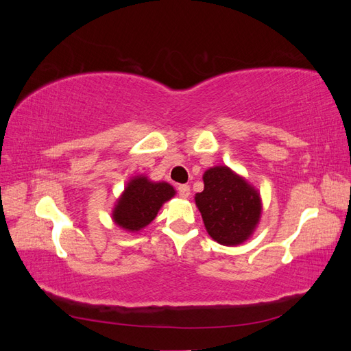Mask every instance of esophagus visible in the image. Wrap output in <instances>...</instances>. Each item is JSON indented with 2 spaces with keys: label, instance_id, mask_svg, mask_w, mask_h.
<instances>
[{
  "label": "esophagus",
  "instance_id": "esophagus-1",
  "mask_svg": "<svg viewBox=\"0 0 351 351\" xmlns=\"http://www.w3.org/2000/svg\"><path fill=\"white\" fill-rule=\"evenodd\" d=\"M177 190H178L180 197L187 199V197L190 196V186H187V184H180V186L177 187Z\"/></svg>",
  "mask_w": 351,
  "mask_h": 351
}]
</instances>
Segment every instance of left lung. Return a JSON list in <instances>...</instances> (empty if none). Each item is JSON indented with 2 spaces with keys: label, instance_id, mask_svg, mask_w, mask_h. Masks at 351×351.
<instances>
[{
  "label": "left lung",
  "instance_id": "left-lung-1",
  "mask_svg": "<svg viewBox=\"0 0 351 351\" xmlns=\"http://www.w3.org/2000/svg\"><path fill=\"white\" fill-rule=\"evenodd\" d=\"M204 192L195 202L208 234L222 246H239L252 237L262 215L259 190L227 165L204 174Z\"/></svg>",
  "mask_w": 351,
  "mask_h": 351
}]
</instances>
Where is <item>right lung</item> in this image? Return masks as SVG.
Returning <instances> with one entry per match:
<instances>
[{
	"instance_id": "obj_1",
	"label": "right lung",
	"mask_w": 351,
	"mask_h": 351,
	"mask_svg": "<svg viewBox=\"0 0 351 351\" xmlns=\"http://www.w3.org/2000/svg\"><path fill=\"white\" fill-rule=\"evenodd\" d=\"M176 193V189L167 182H152L145 174L134 176L115 202L112 222L127 232L141 231L151 224L159 209Z\"/></svg>"
}]
</instances>
